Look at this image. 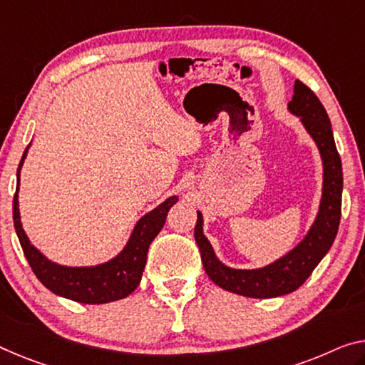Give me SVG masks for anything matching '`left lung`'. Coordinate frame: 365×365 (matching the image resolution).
<instances>
[{
	"label": "left lung",
	"mask_w": 365,
	"mask_h": 365,
	"mask_svg": "<svg viewBox=\"0 0 365 365\" xmlns=\"http://www.w3.org/2000/svg\"><path fill=\"white\" fill-rule=\"evenodd\" d=\"M289 110L300 117L307 132L318 145L323 160V195L317 220L307 237L290 253L272 264L248 271V269H232L217 259L209 240L202 233L200 212H197V223L194 228V238L199 246L207 276L218 287L251 299H272L299 289L331 248L339 228L343 166L336 150L329 117L317 94L299 80L295 81L294 98L289 103Z\"/></svg>",
	"instance_id": "8db88e82"
}]
</instances>
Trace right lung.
Segmentation results:
<instances>
[{
  "mask_svg": "<svg viewBox=\"0 0 365 365\" xmlns=\"http://www.w3.org/2000/svg\"><path fill=\"white\" fill-rule=\"evenodd\" d=\"M27 148L18 168V189H16L13 199V220L22 251H24L32 272L53 294L80 302V304L96 305L125 299L138 287L151 241L163 228L168 212L176 204L178 197L173 195L151 210L150 214L140 218L125 248L114 259L93 267H66L55 264L37 248H34L21 225L18 202L19 171L22 163H24Z\"/></svg>",
  "mask_w": 365,
  "mask_h": 365,
  "instance_id": "right-lung-1",
  "label": "right lung"
}]
</instances>
